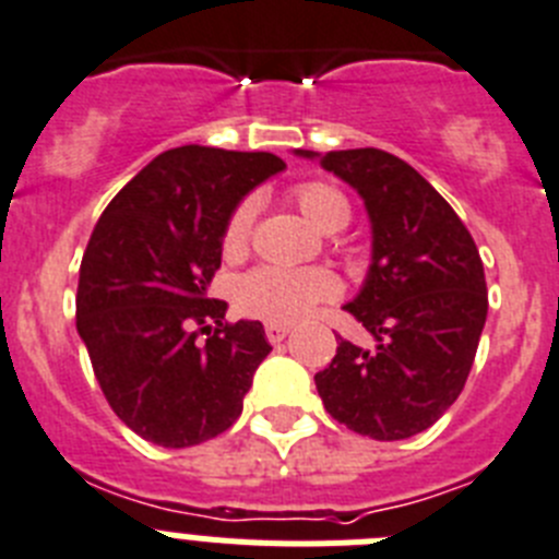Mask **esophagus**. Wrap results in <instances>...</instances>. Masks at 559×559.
I'll return each mask as SVG.
<instances>
[{
    "label": "esophagus",
    "mask_w": 559,
    "mask_h": 559,
    "mask_svg": "<svg viewBox=\"0 0 559 559\" xmlns=\"http://www.w3.org/2000/svg\"><path fill=\"white\" fill-rule=\"evenodd\" d=\"M264 334H266V340H270V343H281V340L289 334V326H286V323H266Z\"/></svg>",
    "instance_id": "34e87169"
}]
</instances>
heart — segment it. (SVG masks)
<instances>
[{
    "instance_id": "heart-1",
    "label": "heart",
    "mask_w": 559,
    "mask_h": 559,
    "mask_svg": "<svg viewBox=\"0 0 559 559\" xmlns=\"http://www.w3.org/2000/svg\"><path fill=\"white\" fill-rule=\"evenodd\" d=\"M300 213L320 230H340L352 219V205L346 193L329 182H300L289 191ZM252 219H255V199H241L227 216L222 233L225 255H241L250 245ZM340 278L326 266H307V270H278V266H255L241 275L233 286V304L247 318H259L266 323H295L307 318L318 304L337 298Z\"/></svg>"
}]
</instances>
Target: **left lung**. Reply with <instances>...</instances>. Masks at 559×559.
Listing matches in <instances>:
<instances>
[{
    "mask_svg": "<svg viewBox=\"0 0 559 559\" xmlns=\"http://www.w3.org/2000/svg\"><path fill=\"white\" fill-rule=\"evenodd\" d=\"M320 165L357 188L371 216V266L346 312L377 348L340 337L314 385L323 407L354 433L411 439L464 391L489 307L481 255L448 199L405 159L348 148L329 152Z\"/></svg>",
    "mask_w": 559,
    "mask_h": 559,
    "instance_id": "8db88e82",
    "label": "left lung"
}]
</instances>
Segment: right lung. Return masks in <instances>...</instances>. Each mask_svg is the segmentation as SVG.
<instances>
[{
	"label": "right lung",
	"mask_w": 559,
	"mask_h": 559,
	"mask_svg": "<svg viewBox=\"0 0 559 559\" xmlns=\"http://www.w3.org/2000/svg\"><path fill=\"white\" fill-rule=\"evenodd\" d=\"M281 168L266 152L179 145L145 165L92 230L75 326L106 402L145 441L193 448L241 416L273 346L259 320L227 323L207 284L233 207Z\"/></svg>",
	"instance_id": "1"
}]
</instances>
